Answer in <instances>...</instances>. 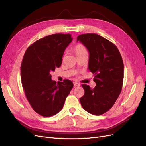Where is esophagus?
Instances as JSON below:
<instances>
[{"mask_svg":"<svg viewBox=\"0 0 146 146\" xmlns=\"http://www.w3.org/2000/svg\"><path fill=\"white\" fill-rule=\"evenodd\" d=\"M74 87H76V86H80V84L77 82H74Z\"/></svg>","mask_w":146,"mask_h":146,"instance_id":"obj_1","label":"esophagus"}]
</instances>
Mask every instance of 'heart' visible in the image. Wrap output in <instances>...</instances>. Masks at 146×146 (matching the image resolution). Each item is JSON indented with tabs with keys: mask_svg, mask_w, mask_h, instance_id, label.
<instances>
[{
	"mask_svg": "<svg viewBox=\"0 0 146 146\" xmlns=\"http://www.w3.org/2000/svg\"><path fill=\"white\" fill-rule=\"evenodd\" d=\"M75 51H76L77 55H80L82 54H83V53L88 52V50L86 47L82 44H78L76 46V47H75Z\"/></svg>",
	"mask_w": 146,
	"mask_h": 146,
	"instance_id": "obj_1",
	"label": "heart"
}]
</instances>
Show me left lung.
<instances>
[{
  "label": "left lung",
  "instance_id": "1",
  "mask_svg": "<svg viewBox=\"0 0 146 146\" xmlns=\"http://www.w3.org/2000/svg\"><path fill=\"white\" fill-rule=\"evenodd\" d=\"M80 41L90 53L88 68L94 74L96 86L83 84L85 94L80 99L87 112L96 116L104 114L116 102L122 88L123 63L117 47L96 33L79 35Z\"/></svg>",
  "mask_w": 146,
  "mask_h": 146
}]
</instances>
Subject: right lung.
Segmentation results:
<instances>
[{
    "instance_id": "1",
    "label": "right lung",
    "mask_w": 146,
    "mask_h": 146,
    "mask_svg": "<svg viewBox=\"0 0 146 146\" xmlns=\"http://www.w3.org/2000/svg\"><path fill=\"white\" fill-rule=\"evenodd\" d=\"M70 34L56 33L35 41L26 50L21 66L22 85L34 111L44 117L59 113L71 91L72 82L53 81L50 73L62 63Z\"/></svg>"
}]
</instances>
